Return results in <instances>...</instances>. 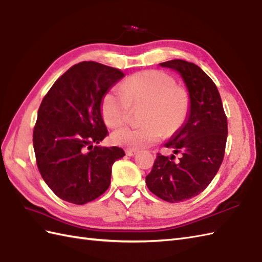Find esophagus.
Here are the masks:
<instances>
[{
  "mask_svg": "<svg viewBox=\"0 0 262 262\" xmlns=\"http://www.w3.org/2000/svg\"><path fill=\"white\" fill-rule=\"evenodd\" d=\"M137 154V150L136 149H132V148H127L126 149V155L127 156H134Z\"/></svg>",
  "mask_w": 262,
  "mask_h": 262,
  "instance_id": "obj_1",
  "label": "esophagus"
}]
</instances>
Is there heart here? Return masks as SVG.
<instances>
[{
	"label": "heart",
	"mask_w": 262,
	"mask_h": 262,
	"mask_svg": "<svg viewBox=\"0 0 262 262\" xmlns=\"http://www.w3.org/2000/svg\"><path fill=\"white\" fill-rule=\"evenodd\" d=\"M144 105L142 127H123L113 133L114 144L139 149L160 142L181 128L190 111L187 90L176 86L174 78L159 70L142 71L108 90L101 100L105 124L116 128L129 118L132 106Z\"/></svg>",
	"instance_id": "obj_1"
}]
</instances>
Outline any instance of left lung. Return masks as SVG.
<instances>
[{
	"mask_svg": "<svg viewBox=\"0 0 262 262\" xmlns=\"http://www.w3.org/2000/svg\"><path fill=\"white\" fill-rule=\"evenodd\" d=\"M178 72L190 96V111L179 130L165 144L180 161L157 154L146 185L156 196L171 203L199 195L213 180L223 161L228 121L215 83L199 66L184 60L160 63Z\"/></svg>",
	"mask_w": 262,
	"mask_h": 262,
	"instance_id": "left-lung-1",
	"label": "left lung"
}]
</instances>
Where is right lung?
I'll use <instances>...</instances> for the list:
<instances>
[{"label": "right lung", "instance_id": "add662e5", "mask_svg": "<svg viewBox=\"0 0 262 262\" xmlns=\"http://www.w3.org/2000/svg\"><path fill=\"white\" fill-rule=\"evenodd\" d=\"M125 75L94 61L72 66L42 100L33 129V148L42 179L61 200L86 204L105 193L112 166L123 148L100 147L107 136L101 100Z\"/></svg>", "mask_w": 262, "mask_h": 262}]
</instances>
